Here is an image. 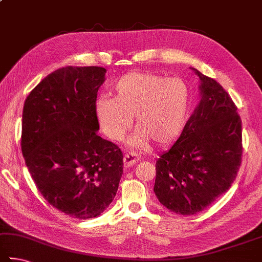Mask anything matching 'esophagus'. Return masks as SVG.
Segmentation results:
<instances>
[{"label": "esophagus", "instance_id": "obj_1", "mask_svg": "<svg viewBox=\"0 0 262 262\" xmlns=\"http://www.w3.org/2000/svg\"><path fill=\"white\" fill-rule=\"evenodd\" d=\"M137 159H139V157H137L136 154H134V152H129V154H126L123 156V165H125L126 168L132 167V166L136 163Z\"/></svg>", "mask_w": 262, "mask_h": 262}]
</instances>
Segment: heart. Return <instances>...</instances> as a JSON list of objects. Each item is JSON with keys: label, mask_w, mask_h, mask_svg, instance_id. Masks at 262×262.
I'll use <instances>...</instances> for the list:
<instances>
[{"label": "heart", "mask_w": 262, "mask_h": 262, "mask_svg": "<svg viewBox=\"0 0 262 262\" xmlns=\"http://www.w3.org/2000/svg\"><path fill=\"white\" fill-rule=\"evenodd\" d=\"M115 97L99 96L95 115L102 132L120 141L130 129L133 116L137 130L133 146L172 143L182 134L189 116L190 90L180 78H166L150 71H133L113 83Z\"/></svg>", "instance_id": "1"}]
</instances>
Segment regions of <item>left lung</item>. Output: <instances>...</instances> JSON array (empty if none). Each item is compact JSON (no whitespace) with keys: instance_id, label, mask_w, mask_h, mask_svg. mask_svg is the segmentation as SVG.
Listing matches in <instances>:
<instances>
[{"instance_id":"1","label":"left lung","mask_w":262,"mask_h":262,"mask_svg":"<svg viewBox=\"0 0 262 262\" xmlns=\"http://www.w3.org/2000/svg\"><path fill=\"white\" fill-rule=\"evenodd\" d=\"M201 79V101L178 141L156 163L154 191L177 214L205 210L231 187L242 163V120L222 85Z\"/></svg>"}]
</instances>
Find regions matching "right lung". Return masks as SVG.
Listing matches in <instances>:
<instances>
[{"mask_svg": "<svg viewBox=\"0 0 262 262\" xmlns=\"http://www.w3.org/2000/svg\"><path fill=\"white\" fill-rule=\"evenodd\" d=\"M106 70L61 68L28 95L23 110L21 152L37 189L50 205L87 220L116 197L123 156L97 135V92Z\"/></svg>", "mask_w": 262, "mask_h": 262, "instance_id": "1", "label": "right lung"}]
</instances>
